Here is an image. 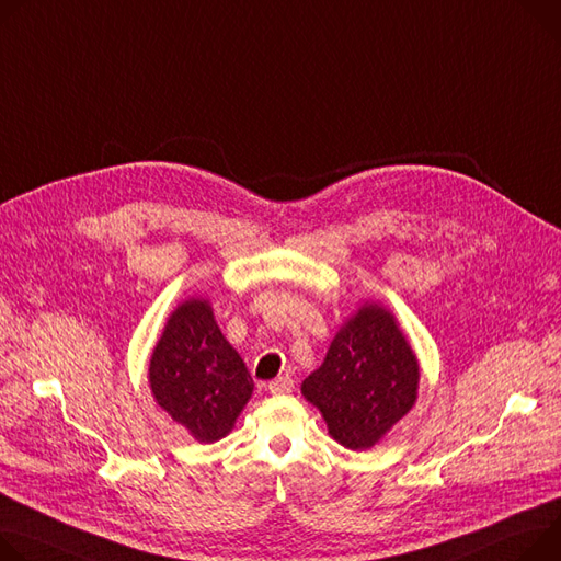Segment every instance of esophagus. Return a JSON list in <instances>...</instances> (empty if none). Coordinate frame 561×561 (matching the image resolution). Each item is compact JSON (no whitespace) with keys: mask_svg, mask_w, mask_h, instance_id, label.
Instances as JSON below:
<instances>
[{"mask_svg":"<svg viewBox=\"0 0 561 561\" xmlns=\"http://www.w3.org/2000/svg\"><path fill=\"white\" fill-rule=\"evenodd\" d=\"M273 396H284V393H290L293 391V378L290 376H282V378H277V380H273V382H268V387H266Z\"/></svg>","mask_w":561,"mask_h":561,"instance_id":"1","label":"esophagus"}]
</instances>
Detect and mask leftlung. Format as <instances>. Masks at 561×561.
Here are the masks:
<instances>
[{
	"label": "left lung",
	"mask_w": 561,
	"mask_h": 561,
	"mask_svg": "<svg viewBox=\"0 0 561 561\" xmlns=\"http://www.w3.org/2000/svg\"><path fill=\"white\" fill-rule=\"evenodd\" d=\"M421 367L412 342L380 301H365L337 329L324 363L301 382L329 434L363 451L412 412Z\"/></svg>",
	"instance_id": "obj_1"
}]
</instances>
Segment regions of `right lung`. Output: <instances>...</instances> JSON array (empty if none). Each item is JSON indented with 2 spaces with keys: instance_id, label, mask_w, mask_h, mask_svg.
<instances>
[{
  "instance_id": "1",
  "label": "right lung",
  "mask_w": 561,
  "mask_h": 561,
  "mask_svg": "<svg viewBox=\"0 0 561 561\" xmlns=\"http://www.w3.org/2000/svg\"><path fill=\"white\" fill-rule=\"evenodd\" d=\"M147 380L161 410L198 443L230 434L254 389L210 299L198 295L170 313L151 351Z\"/></svg>"
}]
</instances>
